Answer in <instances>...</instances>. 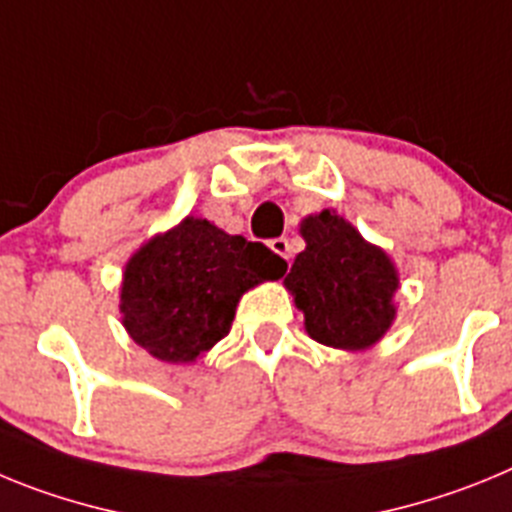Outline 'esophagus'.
Returning a JSON list of instances; mask_svg holds the SVG:
<instances>
[{
    "label": "esophagus",
    "mask_w": 512,
    "mask_h": 512,
    "mask_svg": "<svg viewBox=\"0 0 512 512\" xmlns=\"http://www.w3.org/2000/svg\"><path fill=\"white\" fill-rule=\"evenodd\" d=\"M271 246V251L274 253H279V256H282V259H292V246H289V241L287 238H274V241L269 243Z\"/></svg>",
    "instance_id": "esophagus-1"
}]
</instances>
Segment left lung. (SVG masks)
I'll return each mask as SVG.
<instances>
[{"instance_id": "left-lung-1", "label": "left lung", "mask_w": 512, "mask_h": 512, "mask_svg": "<svg viewBox=\"0 0 512 512\" xmlns=\"http://www.w3.org/2000/svg\"><path fill=\"white\" fill-rule=\"evenodd\" d=\"M307 248L289 269L287 289L305 312L310 338L333 348H366L392 325L397 274L387 253L336 212L302 220Z\"/></svg>"}]
</instances>
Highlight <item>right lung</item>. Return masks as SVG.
Segmentation results:
<instances>
[{
  "label": "right lung",
  "instance_id": "obj_1",
  "mask_svg": "<svg viewBox=\"0 0 512 512\" xmlns=\"http://www.w3.org/2000/svg\"><path fill=\"white\" fill-rule=\"evenodd\" d=\"M284 271L287 261L264 243L187 217L128 261L122 323L151 356L187 364L228 336L246 289Z\"/></svg>",
  "mask_w": 512,
  "mask_h": 512
}]
</instances>
